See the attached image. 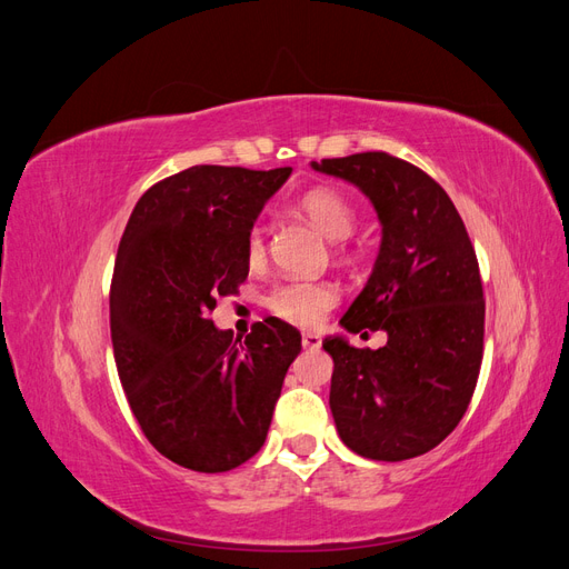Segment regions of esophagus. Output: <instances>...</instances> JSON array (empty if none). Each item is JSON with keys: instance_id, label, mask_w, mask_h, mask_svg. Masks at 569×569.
<instances>
[{"instance_id": "esophagus-1", "label": "esophagus", "mask_w": 569, "mask_h": 569, "mask_svg": "<svg viewBox=\"0 0 569 569\" xmlns=\"http://www.w3.org/2000/svg\"><path fill=\"white\" fill-rule=\"evenodd\" d=\"M301 343H303V349H320L322 339H320V335H316V332H303V335H301Z\"/></svg>"}]
</instances>
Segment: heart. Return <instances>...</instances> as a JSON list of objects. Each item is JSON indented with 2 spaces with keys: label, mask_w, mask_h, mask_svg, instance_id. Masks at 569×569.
I'll return each instance as SVG.
<instances>
[{
  "label": "heart",
  "mask_w": 569,
  "mask_h": 569,
  "mask_svg": "<svg viewBox=\"0 0 569 569\" xmlns=\"http://www.w3.org/2000/svg\"><path fill=\"white\" fill-rule=\"evenodd\" d=\"M301 213L313 222L316 230L322 232L330 242H341V239L351 237L356 228V211L351 201L339 194L337 189L318 187L306 192L299 199ZM266 253L263 230L253 228L247 242V256L251 263H258ZM337 303V291L327 282L313 280H287L274 284L268 295V306L274 316H280L287 322L295 325H316L320 322L327 311H332Z\"/></svg>",
  "instance_id": "obj_1"
}]
</instances>
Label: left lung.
Returning <instances> with one entry per match:
<instances>
[{
    "instance_id": "obj_1",
    "label": "left lung",
    "mask_w": 569,
    "mask_h": 569,
    "mask_svg": "<svg viewBox=\"0 0 569 569\" xmlns=\"http://www.w3.org/2000/svg\"><path fill=\"white\" fill-rule=\"evenodd\" d=\"M363 192L382 226L380 253L339 325L387 332L382 349L325 337L335 372L330 408L341 441L370 460H408L449 437L465 410L485 347L477 256L449 194L385 151L311 161Z\"/></svg>"
}]
</instances>
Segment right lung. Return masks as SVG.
<instances>
[{
	"mask_svg": "<svg viewBox=\"0 0 569 569\" xmlns=\"http://www.w3.org/2000/svg\"><path fill=\"white\" fill-rule=\"evenodd\" d=\"M291 168L192 166L137 201L111 282L120 385L153 449L194 472H228L261 451L297 327L256 322L242 339L209 313L249 274L258 213Z\"/></svg>",
	"mask_w": 569,
	"mask_h": 569,
	"instance_id": "add662e5",
	"label": "right lung"
}]
</instances>
